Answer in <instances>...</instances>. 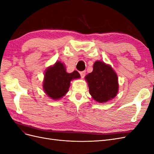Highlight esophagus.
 I'll use <instances>...</instances> for the list:
<instances>
[{
	"mask_svg": "<svg viewBox=\"0 0 154 154\" xmlns=\"http://www.w3.org/2000/svg\"><path fill=\"white\" fill-rule=\"evenodd\" d=\"M80 74L82 78H84V76H85V71H80Z\"/></svg>",
	"mask_w": 154,
	"mask_h": 154,
	"instance_id": "1",
	"label": "esophagus"
}]
</instances>
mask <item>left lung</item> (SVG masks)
Instances as JSON below:
<instances>
[{"mask_svg":"<svg viewBox=\"0 0 154 154\" xmlns=\"http://www.w3.org/2000/svg\"><path fill=\"white\" fill-rule=\"evenodd\" d=\"M90 94L95 101L106 103L113 99L118 92V78L109 65L96 61L93 65V71L85 76Z\"/></svg>","mask_w":154,"mask_h":154,"instance_id":"obj_1","label":"left lung"}]
</instances>
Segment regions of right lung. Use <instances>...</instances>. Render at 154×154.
<instances>
[{"label": "right lung", "mask_w": 154, "mask_h": 154, "mask_svg": "<svg viewBox=\"0 0 154 154\" xmlns=\"http://www.w3.org/2000/svg\"><path fill=\"white\" fill-rule=\"evenodd\" d=\"M80 78L78 71L68 73L65 65L59 61L57 62L53 66L46 69L43 82L44 91L51 99L59 100L68 92L71 82Z\"/></svg>", "instance_id": "right-lung-1"}]
</instances>
